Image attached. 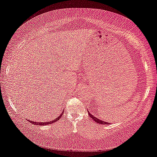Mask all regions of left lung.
<instances>
[{
	"label": "left lung",
	"mask_w": 157,
	"mask_h": 157,
	"mask_svg": "<svg viewBox=\"0 0 157 157\" xmlns=\"http://www.w3.org/2000/svg\"><path fill=\"white\" fill-rule=\"evenodd\" d=\"M88 114H89V116L92 118V120H94L95 122V123H100V124H109V123H106V122L104 121H102V120H100V119H98L97 117H95V116H94V115H93V114L90 113L89 112V111H88Z\"/></svg>",
	"instance_id": "left-lung-1"
}]
</instances>
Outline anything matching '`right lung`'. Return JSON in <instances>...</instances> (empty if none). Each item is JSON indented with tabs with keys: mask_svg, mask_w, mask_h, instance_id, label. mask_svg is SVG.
Masks as SVG:
<instances>
[{
	"mask_svg": "<svg viewBox=\"0 0 157 157\" xmlns=\"http://www.w3.org/2000/svg\"><path fill=\"white\" fill-rule=\"evenodd\" d=\"M63 111H62V113H61V115L60 116H58V118H57L56 119H55V120H52V121H48V122H46V123H41V122H39V123H37V122H34V121H30L29 122H30L31 123H33V124H36V125H46V124H52V123H55V122L56 121H59V119H60V118L62 116V115H63ZM29 121V120H28Z\"/></svg>",
	"mask_w": 157,
	"mask_h": 157,
	"instance_id": "add662e5",
	"label": "right lung"
}]
</instances>
